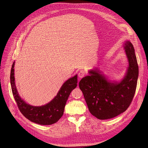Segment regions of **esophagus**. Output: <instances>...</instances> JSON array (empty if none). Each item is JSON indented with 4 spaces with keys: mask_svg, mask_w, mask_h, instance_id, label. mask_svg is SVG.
Returning <instances> with one entry per match:
<instances>
[{
    "mask_svg": "<svg viewBox=\"0 0 148 148\" xmlns=\"http://www.w3.org/2000/svg\"><path fill=\"white\" fill-rule=\"evenodd\" d=\"M85 74H86V72L83 71V70H81V71H80V72L79 73V74H78L79 77V78L82 79L85 75Z\"/></svg>",
    "mask_w": 148,
    "mask_h": 148,
    "instance_id": "1",
    "label": "esophagus"
}]
</instances>
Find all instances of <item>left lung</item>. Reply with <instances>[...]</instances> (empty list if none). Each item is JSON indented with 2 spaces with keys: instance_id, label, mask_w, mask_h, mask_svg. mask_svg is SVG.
I'll return each instance as SVG.
<instances>
[{
  "instance_id": "1",
  "label": "left lung",
  "mask_w": 148,
  "mask_h": 148,
  "mask_svg": "<svg viewBox=\"0 0 148 148\" xmlns=\"http://www.w3.org/2000/svg\"><path fill=\"white\" fill-rule=\"evenodd\" d=\"M129 66L120 83H110L97 70L79 82L90 113L101 120L111 119L122 113L134 98L138 75V67L134 47L130 41L124 44Z\"/></svg>"
}]
</instances>
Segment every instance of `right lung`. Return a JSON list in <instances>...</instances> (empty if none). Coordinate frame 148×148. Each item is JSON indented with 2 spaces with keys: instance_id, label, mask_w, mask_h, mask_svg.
I'll use <instances>...</instances> for the list:
<instances>
[{
  "instance_id": "right-lung-1",
  "label": "right lung",
  "mask_w": 148,
  "mask_h": 148,
  "mask_svg": "<svg viewBox=\"0 0 148 148\" xmlns=\"http://www.w3.org/2000/svg\"><path fill=\"white\" fill-rule=\"evenodd\" d=\"M14 68V62L11 70V86L12 95L20 112L31 122L40 125H49L57 122L64 114L65 106L71 91L77 87V75H75L65 82L51 102L44 106L36 107L26 103L18 95L15 85Z\"/></svg>"
}]
</instances>
